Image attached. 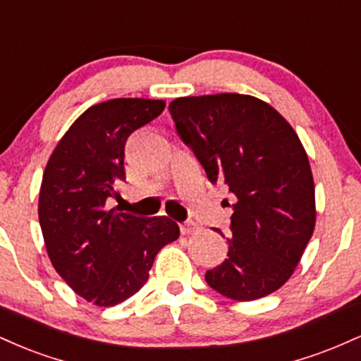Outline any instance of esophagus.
I'll list each match as a JSON object with an SVG mask.
<instances>
[{
	"instance_id": "esophagus-1",
	"label": "esophagus",
	"mask_w": 361,
	"mask_h": 361,
	"mask_svg": "<svg viewBox=\"0 0 361 361\" xmlns=\"http://www.w3.org/2000/svg\"><path fill=\"white\" fill-rule=\"evenodd\" d=\"M180 229H181V234H193L195 231L198 229V224L193 222V221H186V222L181 224Z\"/></svg>"
}]
</instances>
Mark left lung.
I'll list each match as a JSON object with an SVG mask.
<instances>
[{
	"mask_svg": "<svg viewBox=\"0 0 361 361\" xmlns=\"http://www.w3.org/2000/svg\"><path fill=\"white\" fill-rule=\"evenodd\" d=\"M178 134L235 195L227 258L205 280L224 297L256 300L295 271L316 227V195L299 135L267 102L251 94L183 97L169 103Z\"/></svg>",
	"mask_w": 361,
	"mask_h": 361,
	"instance_id": "8db88e82",
	"label": "left lung"
}]
</instances>
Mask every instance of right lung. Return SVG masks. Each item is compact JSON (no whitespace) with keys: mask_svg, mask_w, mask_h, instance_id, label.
Masks as SVG:
<instances>
[{"mask_svg":"<svg viewBox=\"0 0 361 361\" xmlns=\"http://www.w3.org/2000/svg\"><path fill=\"white\" fill-rule=\"evenodd\" d=\"M164 100L115 98L90 106L62 135L45 166L39 221L52 267L78 295L111 307L139 292L156 255L180 238L169 217L106 210L126 180L123 147L163 114Z\"/></svg>","mask_w":361,"mask_h":361,"instance_id":"obj_1","label":"right lung"}]
</instances>
